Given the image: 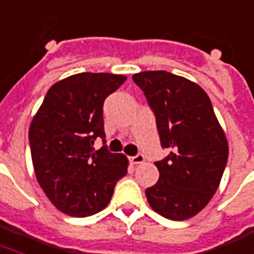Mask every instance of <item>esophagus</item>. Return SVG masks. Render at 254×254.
Returning a JSON list of instances; mask_svg holds the SVG:
<instances>
[{
	"instance_id": "obj_1",
	"label": "esophagus",
	"mask_w": 254,
	"mask_h": 254,
	"mask_svg": "<svg viewBox=\"0 0 254 254\" xmlns=\"http://www.w3.org/2000/svg\"><path fill=\"white\" fill-rule=\"evenodd\" d=\"M145 161V157L144 154H141V153H138V154H135V156H133V157H130V162L131 164H142V162Z\"/></svg>"
}]
</instances>
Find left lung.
I'll return each mask as SVG.
<instances>
[{
    "instance_id": "left-lung-1",
    "label": "left lung",
    "mask_w": 254,
    "mask_h": 254,
    "mask_svg": "<svg viewBox=\"0 0 254 254\" xmlns=\"http://www.w3.org/2000/svg\"><path fill=\"white\" fill-rule=\"evenodd\" d=\"M156 116L162 148L170 153L154 162L156 185L145 190L162 217L183 221L196 216L217 190L228 161L226 135L204 89L165 70L133 74Z\"/></svg>"
}]
</instances>
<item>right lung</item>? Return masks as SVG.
<instances>
[{
	"mask_svg": "<svg viewBox=\"0 0 254 254\" xmlns=\"http://www.w3.org/2000/svg\"><path fill=\"white\" fill-rule=\"evenodd\" d=\"M127 77L78 73L48 90L33 117L29 144L37 181L52 204L73 217H88L109 204L114 187L127 172V158L105 144L102 106Z\"/></svg>",
	"mask_w": 254,
	"mask_h": 254,
	"instance_id": "add662e5",
	"label": "right lung"
}]
</instances>
